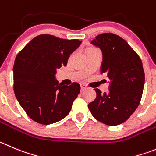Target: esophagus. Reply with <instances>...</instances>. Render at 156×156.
Segmentation results:
<instances>
[{
  "mask_svg": "<svg viewBox=\"0 0 156 156\" xmlns=\"http://www.w3.org/2000/svg\"><path fill=\"white\" fill-rule=\"evenodd\" d=\"M80 85H81V91H85V90L86 89L87 87H86V85H84V84H81Z\"/></svg>",
  "mask_w": 156,
  "mask_h": 156,
  "instance_id": "34e87169",
  "label": "esophagus"
}]
</instances>
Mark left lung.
Here are the masks:
<instances>
[{
    "label": "left lung",
    "mask_w": 156,
    "mask_h": 156,
    "mask_svg": "<svg viewBox=\"0 0 156 156\" xmlns=\"http://www.w3.org/2000/svg\"><path fill=\"white\" fill-rule=\"evenodd\" d=\"M102 52L101 73L109 79L108 92L94 88L96 98L88 104L95 119L108 126L126 122L140 103L145 84L142 61L126 41L112 33L98 35L91 41Z\"/></svg>",
    "instance_id": "1"
}]
</instances>
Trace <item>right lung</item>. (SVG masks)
I'll use <instances>...</instances> for the list:
<instances>
[{"instance_id": "right-lung-1", "label": "right lung", "mask_w": 156, "mask_h": 156, "mask_svg": "<svg viewBox=\"0 0 156 156\" xmlns=\"http://www.w3.org/2000/svg\"><path fill=\"white\" fill-rule=\"evenodd\" d=\"M81 44L50 34L32 39L14 61V91L27 115L42 125L55 123L69 114L80 93V85H62L55 79L57 69L66 66L70 55Z\"/></svg>"}]
</instances>
